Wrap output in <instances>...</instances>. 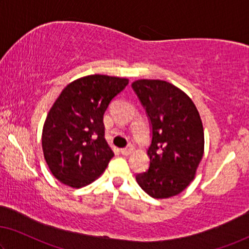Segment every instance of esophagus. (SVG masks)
Masks as SVG:
<instances>
[{"label":"esophagus","instance_id":"obj_1","mask_svg":"<svg viewBox=\"0 0 249 249\" xmlns=\"http://www.w3.org/2000/svg\"><path fill=\"white\" fill-rule=\"evenodd\" d=\"M133 152V146L132 145H128L127 147L125 148H122L121 150V153L123 155H129Z\"/></svg>","mask_w":249,"mask_h":249}]
</instances>
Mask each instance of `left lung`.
Here are the masks:
<instances>
[{
  "mask_svg": "<svg viewBox=\"0 0 249 249\" xmlns=\"http://www.w3.org/2000/svg\"><path fill=\"white\" fill-rule=\"evenodd\" d=\"M132 87L152 125L150 168L137 174V183L155 199L179 195L195 179L203 157L205 135L198 109L184 91L168 81L140 79Z\"/></svg>",
  "mask_w": 249,
  "mask_h": 249,
  "instance_id": "left-lung-1",
  "label": "left lung"
}]
</instances>
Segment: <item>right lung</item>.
Wrapping results in <instances>:
<instances>
[{
	"mask_svg": "<svg viewBox=\"0 0 249 249\" xmlns=\"http://www.w3.org/2000/svg\"><path fill=\"white\" fill-rule=\"evenodd\" d=\"M128 79L81 77L67 85L47 115L42 129L44 160L61 183L83 188L102 176L114 157L105 140L104 113Z\"/></svg>",
	"mask_w": 249,
	"mask_h": 249,
	"instance_id": "right-lung-1",
	"label": "right lung"
}]
</instances>
